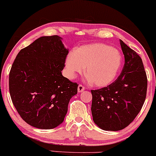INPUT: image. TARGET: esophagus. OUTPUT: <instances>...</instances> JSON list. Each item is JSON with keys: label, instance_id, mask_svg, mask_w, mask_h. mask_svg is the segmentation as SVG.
Masks as SVG:
<instances>
[{"label": "esophagus", "instance_id": "esophagus-1", "mask_svg": "<svg viewBox=\"0 0 156 156\" xmlns=\"http://www.w3.org/2000/svg\"><path fill=\"white\" fill-rule=\"evenodd\" d=\"M77 90H78V92H79V93L83 92V90H85V87H84L83 85H78Z\"/></svg>", "mask_w": 156, "mask_h": 156}]
</instances>
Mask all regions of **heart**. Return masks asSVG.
<instances>
[{"label":"heart","mask_w":156,"mask_h":156,"mask_svg":"<svg viewBox=\"0 0 156 156\" xmlns=\"http://www.w3.org/2000/svg\"><path fill=\"white\" fill-rule=\"evenodd\" d=\"M122 62V55L116 48L103 43H93L79 47L69 54L66 67L70 78L83 72L85 67L87 81L97 87H105L116 77Z\"/></svg>","instance_id":"heart-1"}]
</instances>
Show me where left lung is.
<instances>
[{
	"label": "left lung",
	"instance_id": "8db88e82",
	"mask_svg": "<svg viewBox=\"0 0 156 156\" xmlns=\"http://www.w3.org/2000/svg\"><path fill=\"white\" fill-rule=\"evenodd\" d=\"M125 64L111 85L91 90L93 120L104 130L127 127L139 114L147 95V78L141 58L120 40Z\"/></svg>",
	"mask_w": 156,
	"mask_h": 156
}]
</instances>
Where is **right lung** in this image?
Returning <instances> with one entry per match:
<instances>
[{
  "label": "right lung",
  "mask_w": 156,
  "mask_h": 156,
  "mask_svg": "<svg viewBox=\"0 0 156 156\" xmlns=\"http://www.w3.org/2000/svg\"><path fill=\"white\" fill-rule=\"evenodd\" d=\"M57 35L34 40L17 54L9 72V87L17 113L27 124L53 129L64 121L78 85L64 77L69 50Z\"/></svg>",
  "instance_id": "obj_1"
}]
</instances>
